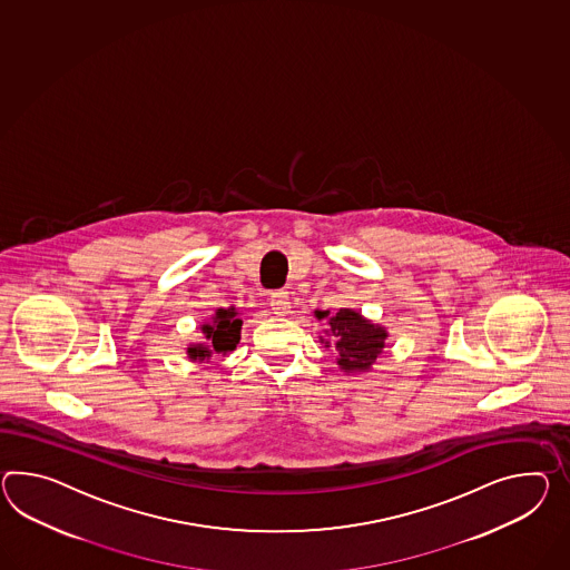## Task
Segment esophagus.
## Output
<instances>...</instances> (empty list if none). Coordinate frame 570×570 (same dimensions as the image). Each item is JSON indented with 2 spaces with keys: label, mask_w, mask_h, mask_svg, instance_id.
<instances>
[{
  "label": "esophagus",
  "mask_w": 570,
  "mask_h": 570,
  "mask_svg": "<svg viewBox=\"0 0 570 570\" xmlns=\"http://www.w3.org/2000/svg\"><path fill=\"white\" fill-rule=\"evenodd\" d=\"M269 306H272V311H274V313H278V315L288 313V311H291V298H288V292H272V296H269Z\"/></svg>",
  "instance_id": "obj_1"
}]
</instances>
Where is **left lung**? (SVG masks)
<instances>
[{
	"instance_id": "left-lung-1",
	"label": "left lung",
	"mask_w": 570,
	"mask_h": 570,
	"mask_svg": "<svg viewBox=\"0 0 570 570\" xmlns=\"http://www.w3.org/2000/svg\"><path fill=\"white\" fill-rule=\"evenodd\" d=\"M317 317L327 321L330 335L334 337L337 350V364L346 373L371 368L385 346L387 334L383 327L362 320L361 313L352 308H340L334 315L330 311H317Z\"/></svg>"
}]
</instances>
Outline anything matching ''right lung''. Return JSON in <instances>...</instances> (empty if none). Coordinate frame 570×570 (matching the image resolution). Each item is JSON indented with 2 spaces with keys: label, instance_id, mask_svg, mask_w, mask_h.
I'll return each instance as SVG.
<instances>
[{
  "label": "right lung",
  "instance_id": "1",
  "mask_svg": "<svg viewBox=\"0 0 570 570\" xmlns=\"http://www.w3.org/2000/svg\"><path fill=\"white\" fill-rule=\"evenodd\" d=\"M240 325H243V320H238V313L233 306L230 308H218L212 323L202 327L206 340H209L208 344L187 347L189 356L194 361H197V358L204 361V358H209L214 352L224 354V352L235 350L238 340H240Z\"/></svg>",
  "mask_w": 570,
  "mask_h": 570
}]
</instances>
